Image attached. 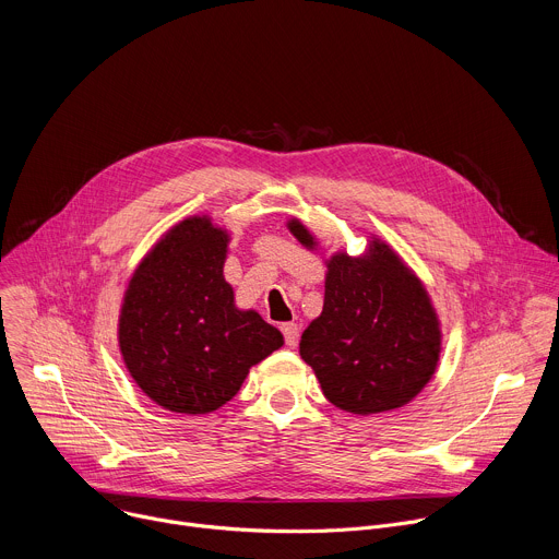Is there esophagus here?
Returning <instances> with one entry per match:
<instances>
[{"label": "esophagus", "instance_id": "34e87169", "mask_svg": "<svg viewBox=\"0 0 559 559\" xmlns=\"http://www.w3.org/2000/svg\"><path fill=\"white\" fill-rule=\"evenodd\" d=\"M281 334L285 338V345L287 347H294L296 341H298V325L296 323H283L281 325Z\"/></svg>", "mask_w": 559, "mask_h": 559}]
</instances>
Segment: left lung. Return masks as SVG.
I'll list each match as a JSON object with an SVG mask.
<instances>
[{"label": "left lung", "mask_w": 559, "mask_h": 559, "mask_svg": "<svg viewBox=\"0 0 559 559\" xmlns=\"http://www.w3.org/2000/svg\"><path fill=\"white\" fill-rule=\"evenodd\" d=\"M305 246L309 231L292 221ZM300 356L343 412L369 416L407 405L429 382L440 330L418 278L382 243L369 259L330 261L323 313L302 332Z\"/></svg>", "instance_id": "8db88e82"}]
</instances>
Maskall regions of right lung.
Listing matches in <instances>:
<instances>
[{"label":"right lung","mask_w":559,"mask_h":559,"mask_svg":"<svg viewBox=\"0 0 559 559\" xmlns=\"http://www.w3.org/2000/svg\"><path fill=\"white\" fill-rule=\"evenodd\" d=\"M227 236L188 218L134 272L119 345L136 384L177 414H210L241 389L252 365L283 345L257 311H238L223 278Z\"/></svg>","instance_id":"1"}]
</instances>
